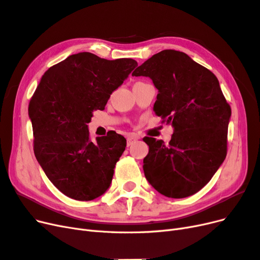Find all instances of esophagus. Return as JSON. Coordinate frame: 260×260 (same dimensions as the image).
Here are the masks:
<instances>
[{"mask_svg":"<svg viewBox=\"0 0 260 260\" xmlns=\"http://www.w3.org/2000/svg\"><path fill=\"white\" fill-rule=\"evenodd\" d=\"M136 140H138V137H137V136H135V135H129V136L127 137V146H128V147L132 146Z\"/></svg>","mask_w":260,"mask_h":260,"instance_id":"esophagus-1","label":"esophagus"}]
</instances>
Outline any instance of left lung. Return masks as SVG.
I'll return each mask as SVG.
<instances>
[{
    "instance_id": "left-lung-1",
    "label": "left lung",
    "mask_w": 260,
    "mask_h": 260,
    "mask_svg": "<svg viewBox=\"0 0 260 260\" xmlns=\"http://www.w3.org/2000/svg\"><path fill=\"white\" fill-rule=\"evenodd\" d=\"M152 80L158 94L153 110L172 124L169 144L145 137L147 180L167 198L197 193L212 179L227 155L231 108L215 74L182 52L153 55L132 73Z\"/></svg>"
}]
</instances>
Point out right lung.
<instances>
[{
    "label": "right lung",
    "mask_w": 260,
    "mask_h": 260,
    "mask_svg": "<svg viewBox=\"0 0 260 260\" xmlns=\"http://www.w3.org/2000/svg\"><path fill=\"white\" fill-rule=\"evenodd\" d=\"M137 64L131 58L107 60L84 52L66 58L42 77L28 110L33 150L47 178L64 196L90 201L110 187L126 139L108 133L93 142L87 124Z\"/></svg>",
    "instance_id": "right-lung-1"
}]
</instances>
